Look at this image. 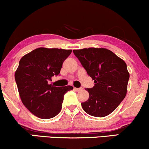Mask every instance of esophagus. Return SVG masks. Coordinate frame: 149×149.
Masks as SVG:
<instances>
[{
    "label": "esophagus",
    "mask_w": 149,
    "mask_h": 149,
    "mask_svg": "<svg viewBox=\"0 0 149 149\" xmlns=\"http://www.w3.org/2000/svg\"><path fill=\"white\" fill-rule=\"evenodd\" d=\"M74 89L75 91H76L79 92V91H81V90L83 89V88H74Z\"/></svg>",
    "instance_id": "1"
}]
</instances>
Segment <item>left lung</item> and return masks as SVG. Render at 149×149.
Here are the masks:
<instances>
[{
	"label": "left lung",
	"mask_w": 149,
	"mask_h": 149,
	"mask_svg": "<svg viewBox=\"0 0 149 149\" xmlns=\"http://www.w3.org/2000/svg\"><path fill=\"white\" fill-rule=\"evenodd\" d=\"M73 52L95 82L92 88H86L89 99L81 103L84 111L97 117L110 115L127 93L130 75L126 63L106 48L89 47Z\"/></svg>",
	"instance_id": "left-lung-1"
}]
</instances>
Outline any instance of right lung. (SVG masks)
I'll use <instances>...</instances> for the list:
<instances>
[{
	"label": "right lung",
	"instance_id": "obj_1",
	"mask_svg": "<svg viewBox=\"0 0 149 149\" xmlns=\"http://www.w3.org/2000/svg\"><path fill=\"white\" fill-rule=\"evenodd\" d=\"M72 49L36 48L21 58L15 72V80L24 106L35 116L50 119L62 108L64 95L71 86L56 87L49 84L60 73L63 61Z\"/></svg>",
	"mask_w": 149,
	"mask_h": 149
}]
</instances>
